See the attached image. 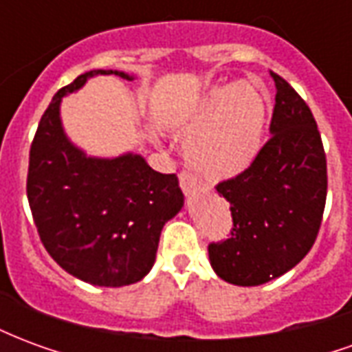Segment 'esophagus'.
I'll return each mask as SVG.
<instances>
[{
    "mask_svg": "<svg viewBox=\"0 0 352 352\" xmlns=\"http://www.w3.org/2000/svg\"><path fill=\"white\" fill-rule=\"evenodd\" d=\"M179 184H181V188H183L184 194H190L194 188H198V179L192 175L190 171L183 169V171L179 173Z\"/></svg>",
    "mask_w": 352,
    "mask_h": 352,
    "instance_id": "esophagus-1",
    "label": "esophagus"
}]
</instances>
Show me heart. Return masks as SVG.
<instances>
[{"mask_svg":"<svg viewBox=\"0 0 352 352\" xmlns=\"http://www.w3.org/2000/svg\"><path fill=\"white\" fill-rule=\"evenodd\" d=\"M264 118V98L251 85L214 90L186 124V160L209 179L239 175L258 154Z\"/></svg>","mask_w":352,"mask_h":352,"instance_id":"1","label":"heart"}]
</instances>
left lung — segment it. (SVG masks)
I'll return each mask as SVG.
<instances>
[{
    "label": "left lung",
    "mask_w": 352,
    "mask_h": 352,
    "mask_svg": "<svg viewBox=\"0 0 352 352\" xmlns=\"http://www.w3.org/2000/svg\"><path fill=\"white\" fill-rule=\"evenodd\" d=\"M270 131L249 168L214 188L230 201L228 239L209 243L221 279L256 287L292 270L311 251L328 190L320 131L302 96L277 73Z\"/></svg>",
    "instance_id": "1"
}]
</instances>
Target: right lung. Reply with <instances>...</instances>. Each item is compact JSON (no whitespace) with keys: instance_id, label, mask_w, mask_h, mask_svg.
I'll return each instance as SVG.
<instances>
[{"instance_id":"obj_1","label":"right lung","mask_w":352,"mask_h":352,"mask_svg":"<svg viewBox=\"0 0 352 352\" xmlns=\"http://www.w3.org/2000/svg\"><path fill=\"white\" fill-rule=\"evenodd\" d=\"M96 69L60 88L43 113L30 148L28 201L35 228L60 267L98 287H126L151 272L164 224L184 204L175 173H158L139 154L88 158L67 141L60 101Z\"/></svg>"}]
</instances>
